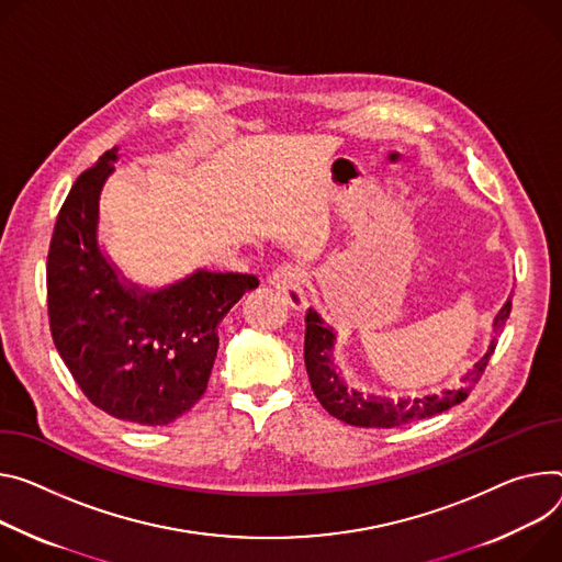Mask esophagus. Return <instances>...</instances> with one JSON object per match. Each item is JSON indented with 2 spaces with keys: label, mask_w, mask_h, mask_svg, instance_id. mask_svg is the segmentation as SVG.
Returning a JSON list of instances; mask_svg holds the SVG:
<instances>
[{
  "label": "esophagus",
  "mask_w": 562,
  "mask_h": 562,
  "mask_svg": "<svg viewBox=\"0 0 562 562\" xmlns=\"http://www.w3.org/2000/svg\"><path fill=\"white\" fill-rule=\"evenodd\" d=\"M271 284L284 295L289 307H293L295 312H302L304 307H307V293H304V280H302V273L297 267L282 265L280 269L273 271Z\"/></svg>",
  "instance_id": "esophagus-1"
}]
</instances>
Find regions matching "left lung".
<instances>
[{"label":"left lung","instance_id":"1","mask_svg":"<svg viewBox=\"0 0 562 562\" xmlns=\"http://www.w3.org/2000/svg\"><path fill=\"white\" fill-rule=\"evenodd\" d=\"M512 314V295L506 297L502 310L493 321V338L484 351L482 359L459 379V387H446L441 392H430L422 396H398L390 398L383 394H363L349 387L342 376L336 372L331 349L336 342V334L321 318L318 312L310 310L304 316V366H307L310 383L325 411L349 424L361 428H394L413 424L432 415H439L448 407L462 403L471 387L480 381L491 353L497 345V334L506 325V318Z\"/></svg>","mask_w":562,"mask_h":562}]
</instances>
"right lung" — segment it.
<instances>
[{
	"mask_svg": "<svg viewBox=\"0 0 562 562\" xmlns=\"http://www.w3.org/2000/svg\"><path fill=\"white\" fill-rule=\"evenodd\" d=\"M119 147L69 190L46 260L48 323L60 359L100 411L138 426H166L206 392L233 304L258 286L246 273H192L145 286L100 241V194Z\"/></svg>",
	"mask_w": 562,
	"mask_h": 562,
	"instance_id": "add662e5",
	"label": "right lung"
}]
</instances>
